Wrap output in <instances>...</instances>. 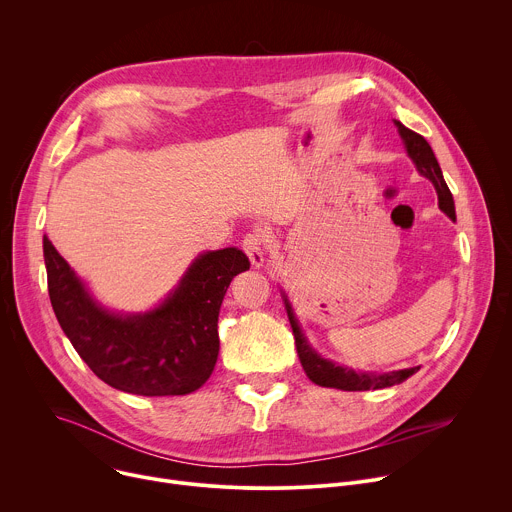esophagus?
<instances>
[{
	"label": "esophagus",
	"instance_id": "1",
	"mask_svg": "<svg viewBox=\"0 0 512 512\" xmlns=\"http://www.w3.org/2000/svg\"><path fill=\"white\" fill-rule=\"evenodd\" d=\"M267 249H269V237L263 231H251L249 235H245L243 239V251L247 253V257L251 259V263L255 267H261L265 263L267 257Z\"/></svg>",
	"mask_w": 512,
	"mask_h": 512
}]
</instances>
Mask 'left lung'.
<instances>
[{
	"mask_svg": "<svg viewBox=\"0 0 512 512\" xmlns=\"http://www.w3.org/2000/svg\"><path fill=\"white\" fill-rule=\"evenodd\" d=\"M397 129L405 141L407 154L411 156V160L415 162L417 170L429 178L437 190V198H440V208L450 216L456 218V208H454V198L452 192L444 180L442 168L437 164L431 145L425 141L423 135L411 131L409 127H405L403 123L395 121ZM285 310H287V318L291 324V330H294V338H296V348H298V356L302 367L306 371V375L310 377L312 383L320 385V387H332V389H342V391H371V389H385V387H393L399 385L403 381H407L411 375H415L419 369H405V371H395V373H385V375H377V373H356L352 369H344L338 367V364L320 358L306 342V338L302 336V330L296 322L294 312H291L289 302L285 300Z\"/></svg>",
	"mask_w": 512,
	"mask_h": 512,
	"instance_id": "1",
	"label": "left lung"
}]
</instances>
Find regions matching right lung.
<instances>
[{
	"instance_id": "1",
	"label": "right lung",
	"mask_w": 512,
	"mask_h": 512,
	"mask_svg": "<svg viewBox=\"0 0 512 512\" xmlns=\"http://www.w3.org/2000/svg\"><path fill=\"white\" fill-rule=\"evenodd\" d=\"M48 296L56 320L89 369L107 385L143 397L200 389L218 356V310L231 279L249 269L229 247L200 255L174 294L154 312L115 316L97 306L44 237Z\"/></svg>"
}]
</instances>
